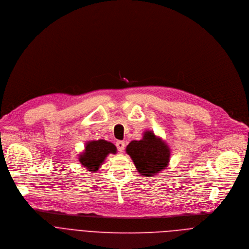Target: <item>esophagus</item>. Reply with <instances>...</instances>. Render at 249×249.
<instances>
[{"label": "esophagus", "mask_w": 249, "mask_h": 249, "mask_svg": "<svg viewBox=\"0 0 249 249\" xmlns=\"http://www.w3.org/2000/svg\"><path fill=\"white\" fill-rule=\"evenodd\" d=\"M116 147L119 152H123L125 149V143L123 141H117L116 142Z\"/></svg>", "instance_id": "esophagus-1"}]
</instances>
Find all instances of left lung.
Wrapping results in <instances>:
<instances>
[{
	"instance_id": "8db88e82",
	"label": "left lung",
	"mask_w": 249,
	"mask_h": 249,
	"mask_svg": "<svg viewBox=\"0 0 249 249\" xmlns=\"http://www.w3.org/2000/svg\"><path fill=\"white\" fill-rule=\"evenodd\" d=\"M126 153L131 157L138 172L147 177L162 171L170 158L168 146L153 131H146L140 141H132L126 148Z\"/></svg>"
}]
</instances>
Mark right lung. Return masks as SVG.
<instances>
[{
  "label": "right lung",
  "mask_w": 249,
  "mask_h": 249,
  "mask_svg": "<svg viewBox=\"0 0 249 249\" xmlns=\"http://www.w3.org/2000/svg\"><path fill=\"white\" fill-rule=\"evenodd\" d=\"M116 147L105 140L89 141L87 143L85 151L80 154L79 160L88 170L95 172L103 163L109 154H116Z\"/></svg>",
  "instance_id": "right-lung-1"
}]
</instances>
